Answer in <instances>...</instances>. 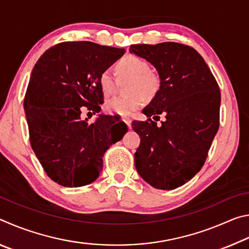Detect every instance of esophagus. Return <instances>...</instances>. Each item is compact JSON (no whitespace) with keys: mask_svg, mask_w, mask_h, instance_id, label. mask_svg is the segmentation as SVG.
<instances>
[{"mask_svg":"<svg viewBox=\"0 0 249 249\" xmlns=\"http://www.w3.org/2000/svg\"><path fill=\"white\" fill-rule=\"evenodd\" d=\"M123 122L128 126V128H132V120L129 117H123Z\"/></svg>","mask_w":249,"mask_h":249,"instance_id":"1","label":"esophagus"}]
</instances>
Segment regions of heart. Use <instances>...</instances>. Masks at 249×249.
Segmentation results:
<instances>
[{
  "label": "heart",
  "mask_w": 249,
  "mask_h": 249,
  "mask_svg": "<svg viewBox=\"0 0 249 249\" xmlns=\"http://www.w3.org/2000/svg\"><path fill=\"white\" fill-rule=\"evenodd\" d=\"M116 80L125 82L124 89L127 94L115 96L104 104V111L108 114L127 116L142 107L147 101H153L161 88V78L157 71L149 69V62L141 57L128 54L121 58L113 67ZM99 87L104 96L115 89V81L108 72L104 71L99 77Z\"/></svg>",
  "instance_id": "b5f03b06"
}]
</instances>
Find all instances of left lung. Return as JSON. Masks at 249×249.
Segmentation results:
<instances>
[{
    "label": "left lung",
    "instance_id": "left-lung-1",
    "mask_svg": "<svg viewBox=\"0 0 249 249\" xmlns=\"http://www.w3.org/2000/svg\"><path fill=\"white\" fill-rule=\"evenodd\" d=\"M129 53L150 62L161 78L158 95L142 109L149 119L132 124L141 137L135 167L151 187L172 190L204 165L220 126L221 92L204 59L190 46L132 45ZM160 114L165 121L157 125L150 117Z\"/></svg>",
    "mask_w": 249,
    "mask_h": 249
}]
</instances>
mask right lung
<instances>
[{
  "mask_svg": "<svg viewBox=\"0 0 249 249\" xmlns=\"http://www.w3.org/2000/svg\"><path fill=\"white\" fill-rule=\"evenodd\" d=\"M125 53L91 41H66L43 53L32 71L24 99L29 141L50 179L82 187L99 178L103 155L127 126L116 116L82 120L83 107L96 114L103 94L99 77Z\"/></svg>",
  "mask_w": 249,
  "mask_h": 249,
  "instance_id": "add662e5",
  "label": "right lung"
}]
</instances>
